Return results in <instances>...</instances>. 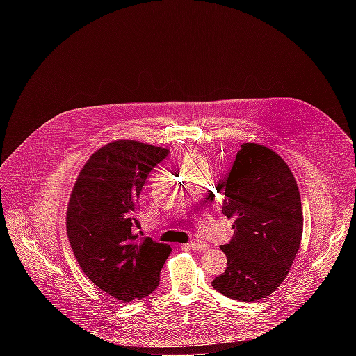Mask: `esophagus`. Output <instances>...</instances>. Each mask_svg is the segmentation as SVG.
<instances>
[{"label":"esophagus","instance_id":"obj_1","mask_svg":"<svg viewBox=\"0 0 356 356\" xmlns=\"http://www.w3.org/2000/svg\"><path fill=\"white\" fill-rule=\"evenodd\" d=\"M188 246H190L193 250H197V252H204V250L209 248L207 242L201 241V239H194V241L188 242Z\"/></svg>","mask_w":356,"mask_h":356}]
</instances>
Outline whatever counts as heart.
<instances>
[{
    "label": "heart",
    "instance_id": "1",
    "mask_svg": "<svg viewBox=\"0 0 356 356\" xmlns=\"http://www.w3.org/2000/svg\"><path fill=\"white\" fill-rule=\"evenodd\" d=\"M194 166H204V162H202V158H201L198 154H194V152H191V154H187V155L183 158L181 168H183V170H184V169L194 168Z\"/></svg>",
    "mask_w": 356,
    "mask_h": 356
}]
</instances>
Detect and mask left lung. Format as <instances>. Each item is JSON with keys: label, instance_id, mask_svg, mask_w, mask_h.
Returning <instances> with one entry per match:
<instances>
[{"label": "left lung", "instance_id": "obj_1", "mask_svg": "<svg viewBox=\"0 0 356 356\" xmlns=\"http://www.w3.org/2000/svg\"><path fill=\"white\" fill-rule=\"evenodd\" d=\"M222 188V213L234 218V236L221 245L227 269L211 284L238 301L265 298L286 279L300 249L302 213L296 179L275 150L246 142Z\"/></svg>", "mask_w": 356, "mask_h": 356}]
</instances>
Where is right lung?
I'll return each mask as SVG.
<instances>
[{"instance_id": "right-lung-1", "label": "right lung", "mask_w": 356, "mask_h": 356, "mask_svg": "<svg viewBox=\"0 0 356 356\" xmlns=\"http://www.w3.org/2000/svg\"><path fill=\"white\" fill-rule=\"evenodd\" d=\"M168 154L139 140L110 142L88 158L73 186L66 213L70 246L84 275L113 298L149 296L172 252L170 245L139 241L134 232L140 190Z\"/></svg>"}]
</instances>
